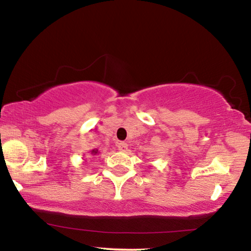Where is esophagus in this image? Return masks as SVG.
Instances as JSON below:
<instances>
[{"mask_svg":"<svg viewBox=\"0 0 251 251\" xmlns=\"http://www.w3.org/2000/svg\"><path fill=\"white\" fill-rule=\"evenodd\" d=\"M117 147H118V150H120V151H126V149H127V143L119 142Z\"/></svg>","mask_w":251,"mask_h":251,"instance_id":"34e87169","label":"esophagus"}]
</instances>
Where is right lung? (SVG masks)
I'll return each instance as SVG.
<instances>
[{"mask_svg": "<svg viewBox=\"0 0 251 251\" xmlns=\"http://www.w3.org/2000/svg\"><path fill=\"white\" fill-rule=\"evenodd\" d=\"M96 152H98L96 150H93V151H92V153H96Z\"/></svg>", "mask_w": 251, "mask_h": 251, "instance_id": "right-lung-1", "label": "right lung"}]
</instances>
